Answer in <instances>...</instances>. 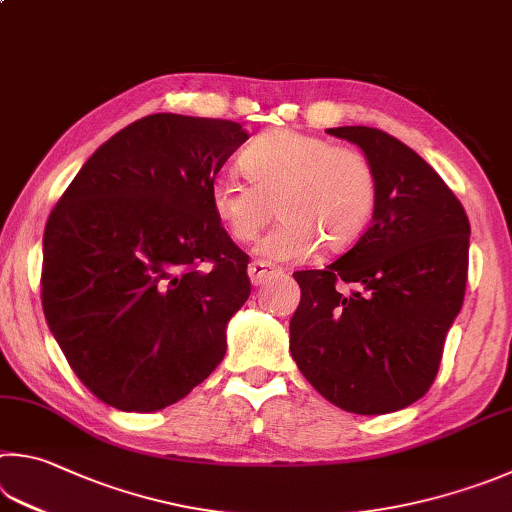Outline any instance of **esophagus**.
Wrapping results in <instances>:
<instances>
[{
	"mask_svg": "<svg viewBox=\"0 0 512 512\" xmlns=\"http://www.w3.org/2000/svg\"><path fill=\"white\" fill-rule=\"evenodd\" d=\"M273 273H275L273 266L268 264V262H264V259H255V262L248 264V277H250V282H253L255 286L262 284L266 277H271Z\"/></svg>",
	"mask_w": 512,
	"mask_h": 512,
	"instance_id": "1",
	"label": "esophagus"
}]
</instances>
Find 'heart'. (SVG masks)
<instances>
[{
    "mask_svg": "<svg viewBox=\"0 0 512 512\" xmlns=\"http://www.w3.org/2000/svg\"><path fill=\"white\" fill-rule=\"evenodd\" d=\"M248 181L221 174L210 183V206L235 241H253L271 221H282L259 241L268 259L293 262L318 244L340 253L356 244L378 206V172L369 156L336 147L322 136L275 129L241 154Z\"/></svg>",
    "mask_w": 512,
    "mask_h": 512,
    "instance_id": "b5f03b06",
    "label": "heart"
}]
</instances>
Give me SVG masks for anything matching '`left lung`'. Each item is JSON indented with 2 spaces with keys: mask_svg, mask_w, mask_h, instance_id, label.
Returning <instances> with one entry per match:
<instances>
[{
  "mask_svg": "<svg viewBox=\"0 0 512 512\" xmlns=\"http://www.w3.org/2000/svg\"><path fill=\"white\" fill-rule=\"evenodd\" d=\"M378 172V206L356 246L297 271L291 356L340 410L389 414L425 396L466 295L470 221L412 147L374 127H333Z\"/></svg>",
  "mask_w": 512,
  "mask_h": 512,
  "instance_id": "8db88e82",
  "label": "left lung"
}]
</instances>
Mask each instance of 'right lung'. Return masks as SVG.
Returning <instances> with one entry per match:
<instances>
[{
	"mask_svg": "<svg viewBox=\"0 0 512 512\" xmlns=\"http://www.w3.org/2000/svg\"><path fill=\"white\" fill-rule=\"evenodd\" d=\"M246 141L232 120L145 116L102 143L51 210L42 309L102 403L163 410L224 360L250 280L210 183Z\"/></svg>",
	"mask_w": 512,
	"mask_h": 512,
	"instance_id": "right-lung-1",
	"label": "right lung"
}]
</instances>
